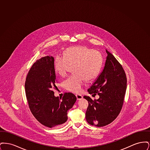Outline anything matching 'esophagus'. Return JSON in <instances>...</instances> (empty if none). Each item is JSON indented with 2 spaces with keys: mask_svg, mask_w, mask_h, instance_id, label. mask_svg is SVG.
I'll use <instances>...</instances> for the list:
<instances>
[{
  "mask_svg": "<svg viewBox=\"0 0 150 150\" xmlns=\"http://www.w3.org/2000/svg\"><path fill=\"white\" fill-rule=\"evenodd\" d=\"M76 97L77 100H82V99L83 98V96H81V95H80V94H76Z\"/></svg>",
  "mask_w": 150,
  "mask_h": 150,
  "instance_id": "1",
  "label": "esophagus"
}]
</instances>
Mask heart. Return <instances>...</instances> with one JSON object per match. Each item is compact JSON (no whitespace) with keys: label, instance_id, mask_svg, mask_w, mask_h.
Returning a JSON list of instances; mask_svg holds the SVG:
<instances>
[{"label":"heart","instance_id":"b5f03b06","mask_svg":"<svg viewBox=\"0 0 150 150\" xmlns=\"http://www.w3.org/2000/svg\"><path fill=\"white\" fill-rule=\"evenodd\" d=\"M103 57L100 52L86 46L70 47L64 51V56L58 55L54 61L55 72L61 77L67 75L73 66L74 74L64 81V88L73 93H80L86 80H92L100 73Z\"/></svg>","mask_w":150,"mask_h":150}]
</instances>
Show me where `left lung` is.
<instances>
[{
  "instance_id": "8db88e82",
  "label": "left lung",
  "mask_w": 150,
  "mask_h": 150,
  "mask_svg": "<svg viewBox=\"0 0 150 150\" xmlns=\"http://www.w3.org/2000/svg\"><path fill=\"white\" fill-rule=\"evenodd\" d=\"M106 51L103 69L88 90L90 94L97 93L100 98L93 100L89 96H84L89 103L86 120L98 127L107 125L117 117L127 89V77L122 67L112 53Z\"/></svg>"
}]
</instances>
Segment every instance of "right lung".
Masks as SVG:
<instances>
[{"mask_svg": "<svg viewBox=\"0 0 150 150\" xmlns=\"http://www.w3.org/2000/svg\"><path fill=\"white\" fill-rule=\"evenodd\" d=\"M53 57L47 56L32 66L25 81V92L29 108L36 120L44 126L54 128L67 120V111L76 101V96L66 93L62 98L54 95L56 75Z\"/></svg>", "mask_w": 150, "mask_h": 150, "instance_id": "right-lung-1", "label": "right lung"}]
</instances>
